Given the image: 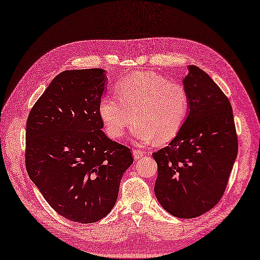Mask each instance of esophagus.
Listing matches in <instances>:
<instances>
[{"label": "esophagus", "mask_w": 260, "mask_h": 260, "mask_svg": "<svg viewBox=\"0 0 260 260\" xmlns=\"http://www.w3.org/2000/svg\"><path fill=\"white\" fill-rule=\"evenodd\" d=\"M146 154H147V152L144 151V150H141V149H134V150H133V155H134L135 159L142 158V157L146 156Z\"/></svg>", "instance_id": "34e87169"}]
</instances>
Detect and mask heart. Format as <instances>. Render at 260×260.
Here are the masks:
<instances>
[{"label": "heart", "instance_id": "b5f03b06", "mask_svg": "<svg viewBox=\"0 0 260 260\" xmlns=\"http://www.w3.org/2000/svg\"><path fill=\"white\" fill-rule=\"evenodd\" d=\"M115 94L103 95L99 114L108 134L124 135L133 121V136L142 142L166 143L180 132L189 113L184 86L156 72H136L119 80Z\"/></svg>", "mask_w": 260, "mask_h": 260}]
</instances>
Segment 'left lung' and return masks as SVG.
<instances>
[{
  "mask_svg": "<svg viewBox=\"0 0 260 260\" xmlns=\"http://www.w3.org/2000/svg\"><path fill=\"white\" fill-rule=\"evenodd\" d=\"M189 70L183 79L189 115L171 143L152 154L158 202L179 218L200 216L219 202L238 150L228 96L203 70Z\"/></svg>",
  "mask_w": 260,
  "mask_h": 260,
  "instance_id": "left-lung-1",
  "label": "left lung"
}]
</instances>
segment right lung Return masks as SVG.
I'll use <instances>...</instances> for the list:
<instances>
[{
    "mask_svg": "<svg viewBox=\"0 0 260 260\" xmlns=\"http://www.w3.org/2000/svg\"><path fill=\"white\" fill-rule=\"evenodd\" d=\"M103 69L63 71L32 106L25 165L46 201L77 223H94L114 206L132 150L103 131L99 103Z\"/></svg>",
    "mask_w": 260,
    "mask_h": 260,
    "instance_id": "add662e5",
    "label": "right lung"
}]
</instances>
